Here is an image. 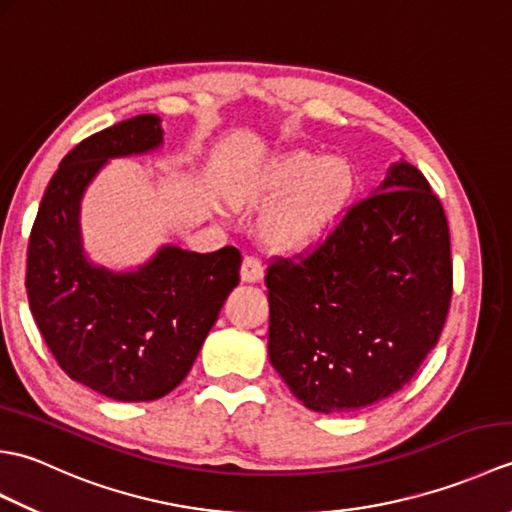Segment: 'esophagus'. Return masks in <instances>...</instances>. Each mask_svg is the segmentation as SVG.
<instances>
[{"label": "esophagus", "mask_w": 512, "mask_h": 512, "mask_svg": "<svg viewBox=\"0 0 512 512\" xmlns=\"http://www.w3.org/2000/svg\"><path fill=\"white\" fill-rule=\"evenodd\" d=\"M262 277H264L262 262H259V259L253 257V255L244 257V262H242V281H244V284H257V281H262Z\"/></svg>", "instance_id": "34e87169"}]
</instances>
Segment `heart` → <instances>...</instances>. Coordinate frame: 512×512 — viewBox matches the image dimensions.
<instances>
[{
  "label": "heart",
  "instance_id": "heart-1",
  "mask_svg": "<svg viewBox=\"0 0 512 512\" xmlns=\"http://www.w3.org/2000/svg\"><path fill=\"white\" fill-rule=\"evenodd\" d=\"M356 178L350 162L292 151L270 162L255 178V195L277 202L264 217L268 242L301 253L319 246L341 222L352 202Z\"/></svg>",
  "mask_w": 512,
  "mask_h": 512
}]
</instances>
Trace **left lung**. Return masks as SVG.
<instances>
[{
  "label": "left lung",
  "instance_id": "left-lung-1",
  "mask_svg": "<svg viewBox=\"0 0 512 512\" xmlns=\"http://www.w3.org/2000/svg\"><path fill=\"white\" fill-rule=\"evenodd\" d=\"M270 363L312 411L365 409L405 387L447 321V215L427 178L400 160L332 235L266 273Z\"/></svg>",
  "mask_w": 512,
  "mask_h": 512
}]
</instances>
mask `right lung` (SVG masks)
Instances as JSON below:
<instances>
[{
	"label": "right lung",
	"instance_id": "1",
	"mask_svg": "<svg viewBox=\"0 0 512 512\" xmlns=\"http://www.w3.org/2000/svg\"><path fill=\"white\" fill-rule=\"evenodd\" d=\"M160 145L156 114L85 138L52 176L28 242L26 290L43 341L72 380L123 402L156 400L182 383L242 266L233 246L202 255L165 244L134 270L85 253L81 200L92 180L107 160Z\"/></svg>",
	"mask_w": 512,
	"mask_h": 512
}]
</instances>
